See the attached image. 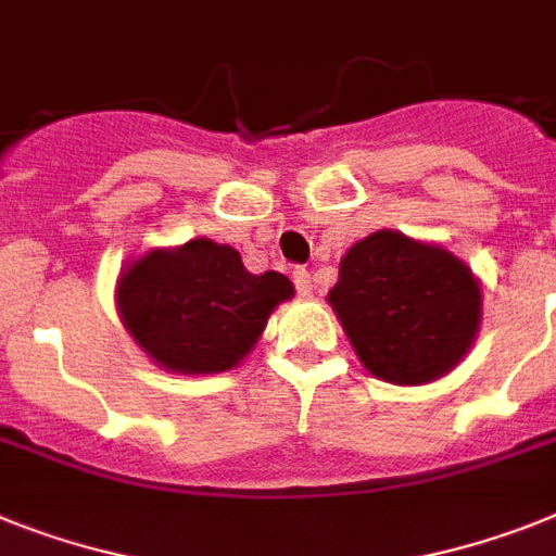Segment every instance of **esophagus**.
Wrapping results in <instances>:
<instances>
[{"instance_id":"34e87169","label":"esophagus","mask_w":556,"mask_h":556,"mask_svg":"<svg viewBox=\"0 0 556 556\" xmlns=\"http://www.w3.org/2000/svg\"><path fill=\"white\" fill-rule=\"evenodd\" d=\"M293 286H296V291H300L302 296H311V293H314V279H311V270H305V268L293 270Z\"/></svg>"}]
</instances>
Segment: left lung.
<instances>
[{
    "instance_id": "obj_1",
    "label": "left lung",
    "mask_w": 556,
    "mask_h": 556,
    "mask_svg": "<svg viewBox=\"0 0 556 556\" xmlns=\"http://www.w3.org/2000/svg\"><path fill=\"white\" fill-rule=\"evenodd\" d=\"M328 302L376 379L427 384L469 353L483 296L464 260L381 228L342 256Z\"/></svg>"
}]
</instances>
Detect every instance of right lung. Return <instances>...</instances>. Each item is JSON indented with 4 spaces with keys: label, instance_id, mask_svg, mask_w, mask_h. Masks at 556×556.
Listing matches in <instances>:
<instances>
[{
    "label": "right lung",
    "instance_id": "obj_1",
    "mask_svg": "<svg viewBox=\"0 0 556 556\" xmlns=\"http://www.w3.org/2000/svg\"><path fill=\"white\" fill-rule=\"evenodd\" d=\"M293 296L291 279L251 274L231 245L198 237L152 249L121 270L124 328L155 365L184 376L226 372L249 356L270 311Z\"/></svg>",
    "mask_w": 556,
    "mask_h": 556
}]
</instances>
